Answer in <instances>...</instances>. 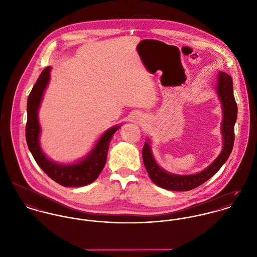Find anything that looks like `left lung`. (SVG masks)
Returning <instances> with one entry per match:
<instances>
[{
    "instance_id": "obj_1",
    "label": "left lung",
    "mask_w": 257,
    "mask_h": 257,
    "mask_svg": "<svg viewBox=\"0 0 257 257\" xmlns=\"http://www.w3.org/2000/svg\"><path fill=\"white\" fill-rule=\"evenodd\" d=\"M215 91L222 109V122L220 125L222 135L221 152L207 168L200 173L177 175L165 171L158 165L152 152L151 141L147 139L142 152L143 162L152 182L157 186L176 192L191 191L210 179L228 159L234 143V124L237 118V105L233 95L232 78L227 73L223 71L218 72Z\"/></svg>"
}]
</instances>
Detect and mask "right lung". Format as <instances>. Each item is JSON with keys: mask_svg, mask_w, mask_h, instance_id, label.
<instances>
[{"mask_svg": "<svg viewBox=\"0 0 257 257\" xmlns=\"http://www.w3.org/2000/svg\"><path fill=\"white\" fill-rule=\"evenodd\" d=\"M51 69L52 67L48 66L43 70L28 98V121L26 126L27 144L38 165L54 182L63 187H84L94 182L101 173L106 163L112 136L121 125H116L106 130L91 151L75 163L60 164L48 158L43 152L40 144L42 130L39 122V109L45 90L50 82Z\"/></svg>", "mask_w": 257, "mask_h": 257, "instance_id": "add662e5", "label": "right lung"}]
</instances>
